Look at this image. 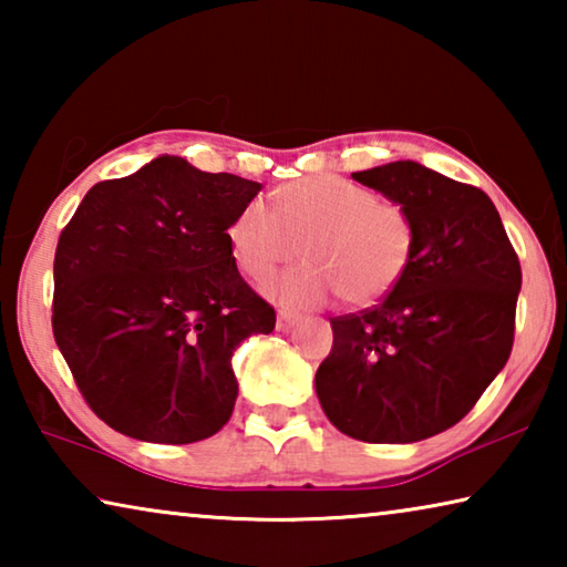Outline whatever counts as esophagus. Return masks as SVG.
Returning <instances> with one entry per match:
<instances>
[{
    "label": "esophagus",
    "mask_w": 567,
    "mask_h": 567,
    "mask_svg": "<svg viewBox=\"0 0 567 567\" xmlns=\"http://www.w3.org/2000/svg\"><path fill=\"white\" fill-rule=\"evenodd\" d=\"M297 322H300V318H297V315L287 312V310L277 312V330H280V332H290Z\"/></svg>",
    "instance_id": "obj_1"
}]
</instances>
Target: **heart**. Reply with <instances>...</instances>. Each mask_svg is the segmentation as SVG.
<instances>
[{
	"mask_svg": "<svg viewBox=\"0 0 567 567\" xmlns=\"http://www.w3.org/2000/svg\"><path fill=\"white\" fill-rule=\"evenodd\" d=\"M235 265L249 280L302 262L267 285L272 300L290 307L342 300L364 305L388 295L405 277L415 225L408 209L375 189L338 175L295 179L272 192V205L249 199L227 227Z\"/></svg>",
	"mask_w": 567,
	"mask_h": 567,
	"instance_id": "obj_1",
	"label": "heart"
}]
</instances>
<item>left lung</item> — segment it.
Instances as JSON below:
<instances>
[{"label":"left lung","mask_w":567,"mask_h":567,"mask_svg":"<svg viewBox=\"0 0 567 567\" xmlns=\"http://www.w3.org/2000/svg\"><path fill=\"white\" fill-rule=\"evenodd\" d=\"M352 179L408 209L415 247L390 295L330 320L332 350L315 388L340 433L417 443L463 420L505 368L520 260L483 189L410 159Z\"/></svg>","instance_id":"1"}]
</instances>
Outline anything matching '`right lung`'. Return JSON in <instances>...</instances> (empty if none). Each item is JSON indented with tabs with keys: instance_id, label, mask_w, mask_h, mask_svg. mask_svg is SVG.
Returning <instances> with one entry per match:
<instances>
[{
	"instance_id": "obj_1",
	"label": "right lung",
	"mask_w": 567,
	"mask_h": 567,
	"mask_svg": "<svg viewBox=\"0 0 567 567\" xmlns=\"http://www.w3.org/2000/svg\"><path fill=\"white\" fill-rule=\"evenodd\" d=\"M260 182L162 155L97 182L54 252L52 332L94 415L145 443L187 445L233 415V354L275 330L237 272L227 227Z\"/></svg>"
}]
</instances>
